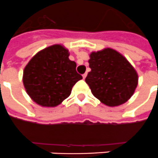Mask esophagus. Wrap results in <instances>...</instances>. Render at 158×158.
Returning a JSON list of instances; mask_svg holds the SVG:
<instances>
[{
	"instance_id": "1",
	"label": "esophagus",
	"mask_w": 158,
	"mask_h": 158,
	"mask_svg": "<svg viewBox=\"0 0 158 158\" xmlns=\"http://www.w3.org/2000/svg\"><path fill=\"white\" fill-rule=\"evenodd\" d=\"M86 76H87V73H85L83 74V79H85L86 78Z\"/></svg>"
}]
</instances>
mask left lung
Masks as SVG:
<instances>
[{
    "label": "left lung",
    "instance_id": "left-lung-1",
    "mask_svg": "<svg viewBox=\"0 0 158 158\" xmlns=\"http://www.w3.org/2000/svg\"><path fill=\"white\" fill-rule=\"evenodd\" d=\"M89 58L91 71L85 82L94 96L108 106L127 102L138 84V75L132 65L112 48L92 52Z\"/></svg>",
    "mask_w": 158,
    "mask_h": 158
}]
</instances>
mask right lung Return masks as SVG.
I'll list each match as a JSON object with an SVG mask.
<instances>
[{"instance_id": "1", "label": "right lung", "mask_w": 158, "mask_h": 158, "mask_svg": "<svg viewBox=\"0 0 158 158\" xmlns=\"http://www.w3.org/2000/svg\"><path fill=\"white\" fill-rule=\"evenodd\" d=\"M69 50L55 44L38 52L23 71L27 93L37 105L54 107L69 96L73 86L82 76L76 63L69 58Z\"/></svg>"}]
</instances>
